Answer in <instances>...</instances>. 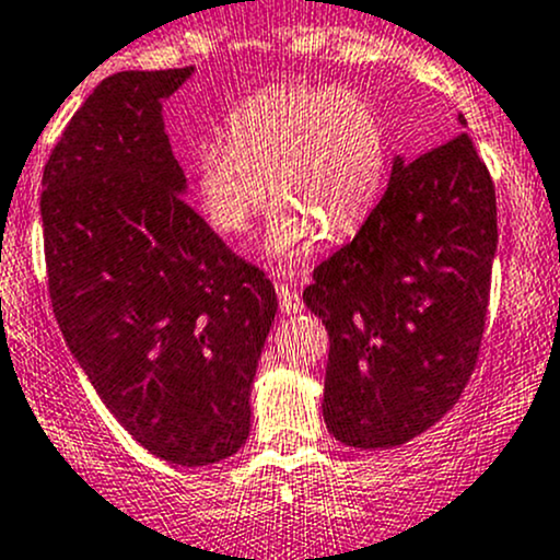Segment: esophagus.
Wrapping results in <instances>:
<instances>
[{"instance_id": "1", "label": "esophagus", "mask_w": 560, "mask_h": 560, "mask_svg": "<svg viewBox=\"0 0 560 560\" xmlns=\"http://www.w3.org/2000/svg\"><path fill=\"white\" fill-rule=\"evenodd\" d=\"M276 295H279V308L284 314L303 312V301L298 298L295 290H290V287H284V284H276Z\"/></svg>"}]
</instances>
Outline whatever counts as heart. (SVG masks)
<instances>
[{
    "instance_id": "b5f03b06",
    "label": "heart",
    "mask_w": 560,
    "mask_h": 560,
    "mask_svg": "<svg viewBox=\"0 0 560 560\" xmlns=\"http://www.w3.org/2000/svg\"><path fill=\"white\" fill-rule=\"evenodd\" d=\"M387 132L369 97L325 83H276L228 116V143L195 154V189L224 235H244L265 206H279L268 252L303 259L327 238H347L380 197Z\"/></svg>"
}]
</instances>
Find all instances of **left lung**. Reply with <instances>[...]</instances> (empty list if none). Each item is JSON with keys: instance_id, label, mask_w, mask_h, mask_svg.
I'll return each mask as SVG.
<instances>
[{"instance_id": "8db88e82", "label": "left lung", "mask_w": 560, "mask_h": 560, "mask_svg": "<svg viewBox=\"0 0 560 560\" xmlns=\"http://www.w3.org/2000/svg\"><path fill=\"white\" fill-rule=\"evenodd\" d=\"M495 244V186L466 132L395 156L380 206L303 292L330 336L322 415L338 442L400 447L457 404L482 347Z\"/></svg>"}]
</instances>
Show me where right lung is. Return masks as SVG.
Returning <instances> with one entry per match:
<instances>
[{"mask_svg":"<svg viewBox=\"0 0 560 560\" xmlns=\"http://www.w3.org/2000/svg\"><path fill=\"white\" fill-rule=\"evenodd\" d=\"M195 67L105 78L43 171L48 292L110 415L175 466L238 453L279 303L186 202L162 100Z\"/></svg>","mask_w":560,"mask_h":560,"instance_id":"right-lung-1","label":"right lung"}]
</instances>
